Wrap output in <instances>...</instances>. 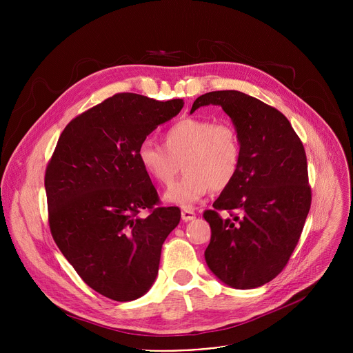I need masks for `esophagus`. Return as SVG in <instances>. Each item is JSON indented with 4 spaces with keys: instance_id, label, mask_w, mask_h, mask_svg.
Here are the masks:
<instances>
[{
    "instance_id": "34e87169",
    "label": "esophagus",
    "mask_w": 353,
    "mask_h": 353,
    "mask_svg": "<svg viewBox=\"0 0 353 353\" xmlns=\"http://www.w3.org/2000/svg\"><path fill=\"white\" fill-rule=\"evenodd\" d=\"M181 219L184 222H190V221L195 219V212L192 210H190V208H183L181 210Z\"/></svg>"
}]
</instances>
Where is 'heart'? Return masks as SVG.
Segmentation results:
<instances>
[{
    "label": "heart",
    "instance_id": "1",
    "mask_svg": "<svg viewBox=\"0 0 353 353\" xmlns=\"http://www.w3.org/2000/svg\"><path fill=\"white\" fill-rule=\"evenodd\" d=\"M163 143L143 139L137 158L143 172L162 185L172 184L181 163L184 176L166 191L168 203L191 205L210 188L229 187L240 170L243 148L230 121L185 117L165 130Z\"/></svg>",
    "mask_w": 353,
    "mask_h": 353
}]
</instances>
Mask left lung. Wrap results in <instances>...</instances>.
Wrapping results in <instances>:
<instances>
[{
	"mask_svg": "<svg viewBox=\"0 0 353 353\" xmlns=\"http://www.w3.org/2000/svg\"><path fill=\"white\" fill-rule=\"evenodd\" d=\"M216 105L232 119L243 157L240 170L204 212L211 226L205 250L210 270L234 289L272 281L288 264L312 204L303 143L275 108L239 90L195 99L191 113ZM228 210L225 220L217 212ZM236 212V214L232 212Z\"/></svg>",
	"mask_w": 353,
	"mask_h": 353,
	"instance_id": "8db88e82",
	"label": "left lung"
}]
</instances>
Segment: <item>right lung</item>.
<instances>
[{
    "label": "right lung",
    "instance_id": "add662e5",
    "mask_svg": "<svg viewBox=\"0 0 353 353\" xmlns=\"http://www.w3.org/2000/svg\"><path fill=\"white\" fill-rule=\"evenodd\" d=\"M183 106V99L117 93L68 123L47 165L52 236L83 282L112 300L149 290L162 244L180 222L177 207H157V188L137 150ZM143 209L148 216L139 215Z\"/></svg>",
    "mask_w": 353,
    "mask_h": 353
}]
</instances>
